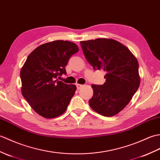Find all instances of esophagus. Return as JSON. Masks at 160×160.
Here are the masks:
<instances>
[{
	"mask_svg": "<svg viewBox=\"0 0 160 160\" xmlns=\"http://www.w3.org/2000/svg\"><path fill=\"white\" fill-rule=\"evenodd\" d=\"M83 86V85H81V84H77V89L78 90H79V89H81V88H82Z\"/></svg>",
	"mask_w": 160,
	"mask_h": 160,
	"instance_id": "1",
	"label": "esophagus"
}]
</instances>
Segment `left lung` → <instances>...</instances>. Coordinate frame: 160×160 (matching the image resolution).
<instances>
[{"label": "left lung", "mask_w": 160, "mask_h": 160, "mask_svg": "<svg viewBox=\"0 0 160 160\" xmlns=\"http://www.w3.org/2000/svg\"><path fill=\"white\" fill-rule=\"evenodd\" d=\"M80 44L93 68L106 72L102 86H92L90 108L102 116H115L128 105L140 86L138 60L128 48L111 38L81 41Z\"/></svg>", "instance_id": "left-lung-1"}]
</instances>
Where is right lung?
<instances>
[{
    "mask_svg": "<svg viewBox=\"0 0 160 160\" xmlns=\"http://www.w3.org/2000/svg\"><path fill=\"white\" fill-rule=\"evenodd\" d=\"M79 51L76 44L55 40L32 51L20 70L21 92L31 108L45 118H54L66 112L77 87L58 81L66 74L70 58Z\"/></svg>",
    "mask_w": 160,
    "mask_h": 160,
    "instance_id": "obj_1",
    "label": "right lung"
}]
</instances>
